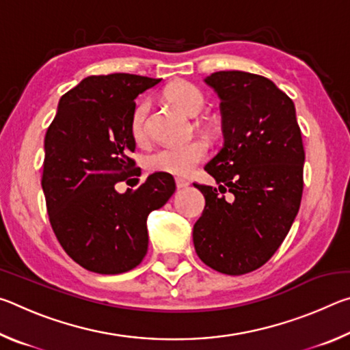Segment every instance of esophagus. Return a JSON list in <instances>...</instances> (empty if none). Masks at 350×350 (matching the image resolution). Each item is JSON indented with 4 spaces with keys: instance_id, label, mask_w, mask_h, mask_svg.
<instances>
[{
    "instance_id": "esophagus-1",
    "label": "esophagus",
    "mask_w": 350,
    "mask_h": 350,
    "mask_svg": "<svg viewBox=\"0 0 350 350\" xmlns=\"http://www.w3.org/2000/svg\"><path fill=\"white\" fill-rule=\"evenodd\" d=\"M188 185H189V182H188V180H185V179H180V177H177V179H176V187L179 188V189L187 188Z\"/></svg>"
}]
</instances>
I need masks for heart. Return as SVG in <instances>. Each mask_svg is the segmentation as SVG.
Masks as SVG:
<instances>
[{"mask_svg":"<svg viewBox=\"0 0 350 350\" xmlns=\"http://www.w3.org/2000/svg\"><path fill=\"white\" fill-rule=\"evenodd\" d=\"M163 96L188 117H198L205 106L204 94L187 81H176L170 85ZM148 112H150V103L146 100L135 106L133 112L131 134L135 142H144L146 139ZM206 152L208 146L204 140H193L177 146H163L146 157V168L151 173L188 176L206 157Z\"/></svg>","mask_w":350,"mask_h":350,"instance_id":"obj_1","label":"heart"}]
</instances>
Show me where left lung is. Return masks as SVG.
<instances>
[{"label":"left lung","mask_w":350,"mask_h":350,"mask_svg":"<svg viewBox=\"0 0 350 350\" xmlns=\"http://www.w3.org/2000/svg\"><path fill=\"white\" fill-rule=\"evenodd\" d=\"M221 98L224 145L205 165L219 183L198 185L205 208L194 224L198 256L225 275H244L273 256L298 215L304 146L295 105L273 81L242 70L204 80Z\"/></svg>","instance_id":"obj_1"}]
</instances>
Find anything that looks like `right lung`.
Returning a JSON list of instances; mask_svg holds the SVG:
<instances>
[{"label": "right lung", "instance_id": "obj_1", "mask_svg": "<svg viewBox=\"0 0 350 350\" xmlns=\"http://www.w3.org/2000/svg\"><path fill=\"white\" fill-rule=\"evenodd\" d=\"M161 79L92 75L64 94L44 137L41 187L58 242L83 269L117 275L148 250L146 219L176 191L171 174L154 173L118 193L134 174L131 117L139 94Z\"/></svg>", "mask_w": 350, "mask_h": 350}]
</instances>
